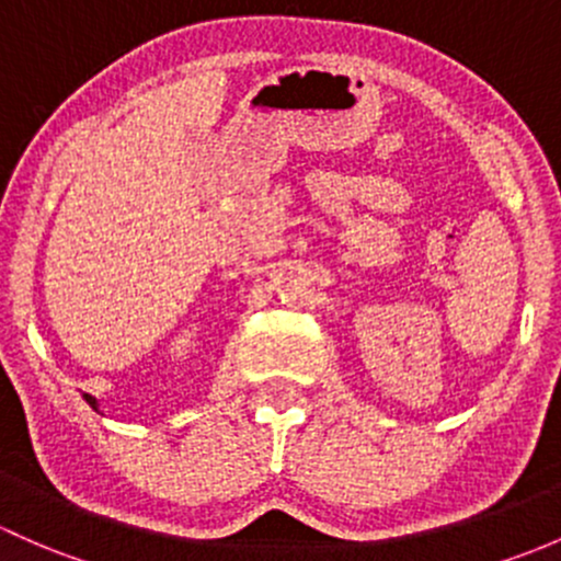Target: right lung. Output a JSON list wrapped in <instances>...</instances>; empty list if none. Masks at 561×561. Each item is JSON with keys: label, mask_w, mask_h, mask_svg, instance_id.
<instances>
[{"label": "right lung", "mask_w": 561, "mask_h": 561, "mask_svg": "<svg viewBox=\"0 0 561 561\" xmlns=\"http://www.w3.org/2000/svg\"><path fill=\"white\" fill-rule=\"evenodd\" d=\"M85 400H89V402H91V405H94V408H96V400H94V397H89V394H85Z\"/></svg>", "instance_id": "obj_1"}]
</instances>
